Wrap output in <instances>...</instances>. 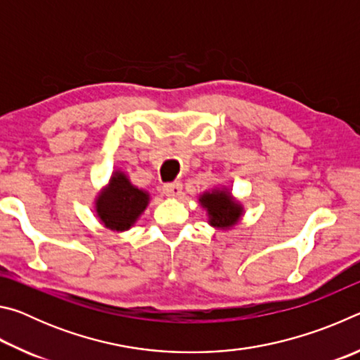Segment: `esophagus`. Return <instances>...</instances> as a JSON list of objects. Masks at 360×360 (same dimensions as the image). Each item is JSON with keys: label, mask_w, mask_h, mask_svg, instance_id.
Returning a JSON list of instances; mask_svg holds the SVG:
<instances>
[{"label": "esophagus", "mask_w": 360, "mask_h": 360, "mask_svg": "<svg viewBox=\"0 0 360 360\" xmlns=\"http://www.w3.org/2000/svg\"><path fill=\"white\" fill-rule=\"evenodd\" d=\"M181 192H182L181 182H167V184H163V193H165L167 197H179Z\"/></svg>", "instance_id": "34e87169"}]
</instances>
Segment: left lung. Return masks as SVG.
I'll return each instance as SVG.
<instances>
[{
	"label": "left lung",
	"instance_id": "8db88e82",
	"mask_svg": "<svg viewBox=\"0 0 360 360\" xmlns=\"http://www.w3.org/2000/svg\"><path fill=\"white\" fill-rule=\"evenodd\" d=\"M198 202L208 212V224L222 230L231 229L238 224L245 211L243 205L236 202L227 187H216L210 192H203Z\"/></svg>",
	"mask_w": 360,
	"mask_h": 360
}]
</instances>
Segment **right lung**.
<instances>
[{"instance_id":"right-lung-1","label":"right lung","mask_w":360,"mask_h":360,"mask_svg":"<svg viewBox=\"0 0 360 360\" xmlns=\"http://www.w3.org/2000/svg\"><path fill=\"white\" fill-rule=\"evenodd\" d=\"M149 193L133 186L124 172H114L95 200L100 222L112 231L130 230L149 205Z\"/></svg>"}]
</instances>
